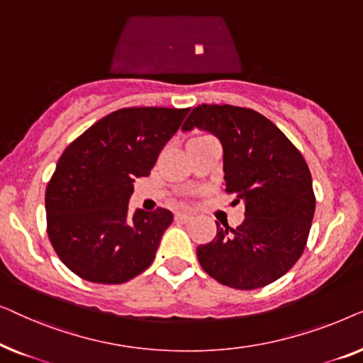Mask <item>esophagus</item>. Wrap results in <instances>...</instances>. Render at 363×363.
I'll use <instances>...</instances> for the list:
<instances>
[{
    "mask_svg": "<svg viewBox=\"0 0 363 363\" xmlns=\"http://www.w3.org/2000/svg\"><path fill=\"white\" fill-rule=\"evenodd\" d=\"M175 220L180 221V223H188V221L193 220V215H190V213H177Z\"/></svg>",
    "mask_w": 363,
    "mask_h": 363,
    "instance_id": "esophagus-1",
    "label": "esophagus"
}]
</instances>
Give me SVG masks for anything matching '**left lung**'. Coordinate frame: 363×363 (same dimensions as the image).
<instances>
[{
    "instance_id": "left-lung-1",
    "label": "left lung",
    "mask_w": 363,
    "mask_h": 363,
    "mask_svg": "<svg viewBox=\"0 0 363 363\" xmlns=\"http://www.w3.org/2000/svg\"><path fill=\"white\" fill-rule=\"evenodd\" d=\"M183 130L200 128L220 138L226 193L245 203L240 226L221 228L196 247L206 274L241 291L264 287L299 259L309 238L315 196L302 153L252 108L198 106Z\"/></svg>"
}]
</instances>
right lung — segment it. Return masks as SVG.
I'll use <instances>...</instances> for the list:
<instances>
[{
    "label": "right lung",
    "instance_id": "1",
    "mask_svg": "<svg viewBox=\"0 0 363 363\" xmlns=\"http://www.w3.org/2000/svg\"><path fill=\"white\" fill-rule=\"evenodd\" d=\"M190 108L128 107L108 113L59 158L46 188L48 236L82 279L122 284L155 259L173 215L165 208L128 216L135 178L148 177Z\"/></svg>",
    "mask_w": 363,
    "mask_h": 363
}]
</instances>
